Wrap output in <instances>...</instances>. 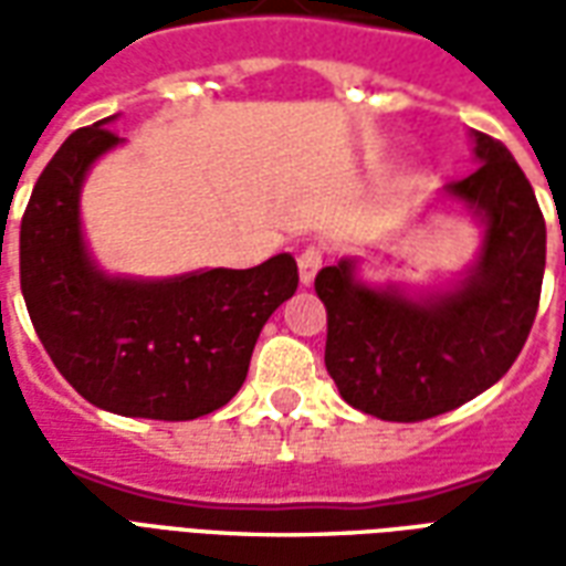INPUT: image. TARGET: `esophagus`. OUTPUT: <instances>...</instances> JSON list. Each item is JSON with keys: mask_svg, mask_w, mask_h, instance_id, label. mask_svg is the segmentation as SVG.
<instances>
[{"mask_svg": "<svg viewBox=\"0 0 566 566\" xmlns=\"http://www.w3.org/2000/svg\"><path fill=\"white\" fill-rule=\"evenodd\" d=\"M296 263H300V284H306L308 287V284L315 282V275H318L321 263H324V254H321L318 248H306Z\"/></svg>", "mask_w": 566, "mask_h": 566, "instance_id": "obj_1", "label": "esophagus"}]
</instances>
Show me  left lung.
I'll use <instances>...</instances> for the list:
<instances>
[{
    "label": "left lung",
    "instance_id": "8db88e82",
    "mask_svg": "<svg viewBox=\"0 0 566 566\" xmlns=\"http://www.w3.org/2000/svg\"><path fill=\"white\" fill-rule=\"evenodd\" d=\"M479 169L442 187L482 230L475 258L446 291L369 284L343 258L315 279L327 306L324 364L348 406L381 421H424L506 376L534 327L546 272V221L506 145L470 129Z\"/></svg>",
    "mask_w": 566,
    "mask_h": 566
}]
</instances>
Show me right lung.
Masks as SVG:
<instances>
[{
  "mask_svg": "<svg viewBox=\"0 0 566 566\" xmlns=\"http://www.w3.org/2000/svg\"><path fill=\"white\" fill-rule=\"evenodd\" d=\"M115 117L75 129L39 175L20 221V291L44 352L84 400L190 421L242 388L263 324L294 296L296 260L169 279L105 272L84 239L81 190L93 163L124 145L108 129Z\"/></svg>",
  "mask_w": 566,
  "mask_h": 566,
  "instance_id": "right-lung-1",
  "label": "right lung"
}]
</instances>
